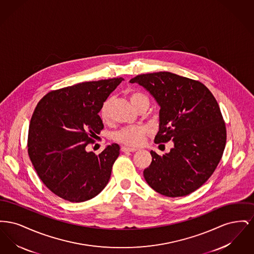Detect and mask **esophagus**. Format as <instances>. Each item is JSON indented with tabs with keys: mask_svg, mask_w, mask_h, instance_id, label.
I'll use <instances>...</instances> for the list:
<instances>
[{
	"mask_svg": "<svg viewBox=\"0 0 254 254\" xmlns=\"http://www.w3.org/2000/svg\"><path fill=\"white\" fill-rule=\"evenodd\" d=\"M122 151L124 152H134L137 150V148H133V147H127V146H122Z\"/></svg>",
	"mask_w": 254,
	"mask_h": 254,
	"instance_id": "obj_1",
	"label": "esophagus"
}]
</instances>
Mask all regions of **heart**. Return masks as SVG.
Instances as JSON below:
<instances>
[{
	"instance_id": "1",
	"label": "heart",
	"mask_w": 254,
	"mask_h": 254,
	"mask_svg": "<svg viewBox=\"0 0 254 254\" xmlns=\"http://www.w3.org/2000/svg\"><path fill=\"white\" fill-rule=\"evenodd\" d=\"M128 98L133 107L136 109H139L142 105L148 103V98L145 93L133 90L128 94ZM110 107H111V99H107L101 106L100 109V117L103 122H108L110 117ZM146 133V127L144 126H132L127 127L114 134V140L121 143L123 145L136 146L139 145L144 138V135Z\"/></svg>"
}]
</instances>
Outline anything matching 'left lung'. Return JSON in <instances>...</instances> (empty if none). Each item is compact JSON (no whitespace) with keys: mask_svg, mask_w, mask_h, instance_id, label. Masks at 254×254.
I'll return each instance as SVG.
<instances>
[{"mask_svg":"<svg viewBox=\"0 0 254 254\" xmlns=\"http://www.w3.org/2000/svg\"><path fill=\"white\" fill-rule=\"evenodd\" d=\"M129 83L142 85L160 107L155 144L173 142L163 156L150 151L145 181L168 197L193 192L212 175L226 145V126L216 99L199 81L167 71L137 75Z\"/></svg>","mask_w":254,"mask_h":254,"instance_id":"left-lung-1","label":"left lung"}]
</instances>
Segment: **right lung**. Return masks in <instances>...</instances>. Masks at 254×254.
Listing matches in <instances>:
<instances>
[{"instance_id": "add662e5", "label": "right lung", "mask_w": 254, "mask_h": 254, "mask_svg": "<svg viewBox=\"0 0 254 254\" xmlns=\"http://www.w3.org/2000/svg\"><path fill=\"white\" fill-rule=\"evenodd\" d=\"M124 79L85 82L54 90L38 103L28 128V155L38 176L54 194L85 202L108 185L120 154L117 144L101 153L86 147L104 128L102 104Z\"/></svg>"}]
</instances>
